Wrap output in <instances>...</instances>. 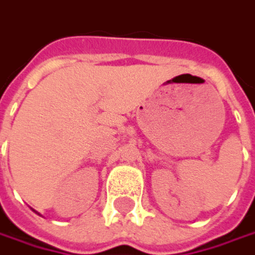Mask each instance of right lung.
I'll use <instances>...</instances> for the list:
<instances>
[{
    "instance_id": "add662e5",
    "label": "right lung",
    "mask_w": 255,
    "mask_h": 255,
    "mask_svg": "<svg viewBox=\"0 0 255 255\" xmlns=\"http://www.w3.org/2000/svg\"><path fill=\"white\" fill-rule=\"evenodd\" d=\"M34 212H36V211H34ZM37 214H38V212H37ZM38 215H40V214H38Z\"/></svg>"
}]
</instances>
